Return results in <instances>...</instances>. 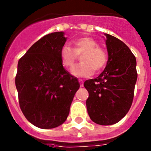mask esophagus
<instances>
[{
  "label": "esophagus",
  "mask_w": 151,
  "mask_h": 151,
  "mask_svg": "<svg viewBox=\"0 0 151 151\" xmlns=\"http://www.w3.org/2000/svg\"><path fill=\"white\" fill-rule=\"evenodd\" d=\"M78 81H79V83H80L81 87H83V85H84V81H83L82 79H79Z\"/></svg>",
  "instance_id": "1"
}]
</instances>
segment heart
Instances as JSON below:
<instances>
[{
  "instance_id": "1",
  "label": "heart",
  "mask_w": 151,
  "mask_h": 151,
  "mask_svg": "<svg viewBox=\"0 0 151 151\" xmlns=\"http://www.w3.org/2000/svg\"><path fill=\"white\" fill-rule=\"evenodd\" d=\"M74 48L65 45L60 50V59L63 66L71 70L78 60V55H81V63L73 67L72 74L78 78H88L96 72H99L106 65L107 53L99 47L98 41L90 37H82L73 41Z\"/></svg>"
}]
</instances>
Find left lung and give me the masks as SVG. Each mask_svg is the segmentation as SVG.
<instances>
[{"mask_svg":"<svg viewBox=\"0 0 151 151\" xmlns=\"http://www.w3.org/2000/svg\"><path fill=\"white\" fill-rule=\"evenodd\" d=\"M106 37L108 60L106 68L94 79L85 81L88 92V114L92 122L101 125L116 124L131 107L137 80L136 59L128 46L117 37Z\"/></svg>","mask_w":151,"mask_h":151,"instance_id":"obj_1","label":"left lung"}]
</instances>
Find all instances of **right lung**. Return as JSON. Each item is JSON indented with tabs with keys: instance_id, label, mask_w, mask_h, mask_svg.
<instances>
[{
	"instance_id": "obj_1",
	"label": "right lung",
	"mask_w": 151,
	"mask_h": 151,
	"mask_svg": "<svg viewBox=\"0 0 151 151\" xmlns=\"http://www.w3.org/2000/svg\"><path fill=\"white\" fill-rule=\"evenodd\" d=\"M63 32L44 36L19 60L15 86L23 114L40 129H53L66 120L80 84L62 64Z\"/></svg>"
}]
</instances>
